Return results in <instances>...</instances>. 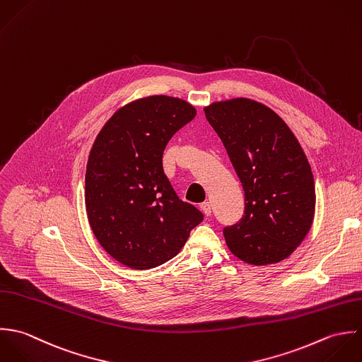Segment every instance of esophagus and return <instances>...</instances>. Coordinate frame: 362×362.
Returning <instances> with one entry per match:
<instances>
[{
	"label": "esophagus",
	"instance_id": "esophagus-1",
	"mask_svg": "<svg viewBox=\"0 0 362 362\" xmlns=\"http://www.w3.org/2000/svg\"><path fill=\"white\" fill-rule=\"evenodd\" d=\"M200 209L203 210V213H204L207 217H210V216H211V213H213V210H211L213 207H211V204H210L209 202H207V203H203V204L200 206Z\"/></svg>",
	"mask_w": 362,
	"mask_h": 362
}]
</instances>
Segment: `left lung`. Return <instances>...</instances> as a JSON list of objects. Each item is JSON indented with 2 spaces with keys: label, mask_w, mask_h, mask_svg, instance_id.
Wrapping results in <instances>:
<instances>
[{
  "label": "left lung",
  "mask_w": 362,
  "mask_h": 362,
  "mask_svg": "<svg viewBox=\"0 0 362 362\" xmlns=\"http://www.w3.org/2000/svg\"><path fill=\"white\" fill-rule=\"evenodd\" d=\"M245 192L242 218L222 232L240 260L263 266L300 245L315 213L309 162L283 119L267 106L238 98L204 109Z\"/></svg>",
  "instance_id": "obj_1"
}]
</instances>
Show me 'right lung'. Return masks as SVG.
<instances>
[{"label":"right lung","instance_id":"right-lung-1","mask_svg":"<svg viewBox=\"0 0 362 362\" xmlns=\"http://www.w3.org/2000/svg\"><path fill=\"white\" fill-rule=\"evenodd\" d=\"M196 109L165 95L139 99L98 134L85 175V206L100 246L119 263L148 270L175 257L203 213L182 202L162 166L165 146Z\"/></svg>","mask_w":362,"mask_h":362}]
</instances>
